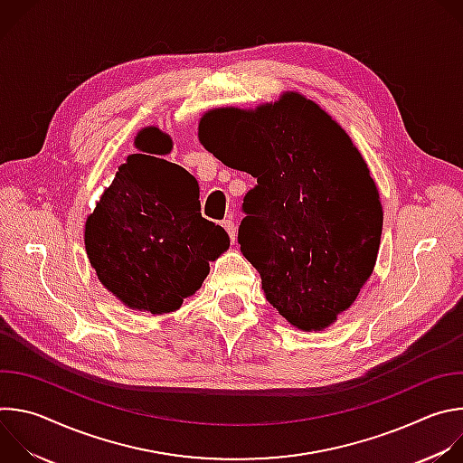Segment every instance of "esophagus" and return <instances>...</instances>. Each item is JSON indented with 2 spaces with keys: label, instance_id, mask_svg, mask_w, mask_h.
I'll return each mask as SVG.
<instances>
[{
  "label": "esophagus",
  "instance_id": "esophagus-1",
  "mask_svg": "<svg viewBox=\"0 0 463 463\" xmlns=\"http://www.w3.org/2000/svg\"><path fill=\"white\" fill-rule=\"evenodd\" d=\"M223 229L227 231V234H229V238H231V241L234 243V240H236V225H234V222H232V218H227V220H223Z\"/></svg>",
  "mask_w": 463,
  "mask_h": 463
}]
</instances>
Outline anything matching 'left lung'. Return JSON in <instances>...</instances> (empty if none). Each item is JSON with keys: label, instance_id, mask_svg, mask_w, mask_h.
<instances>
[{"label": "left lung", "instance_id": "obj_1", "mask_svg": "<svg viewBox=\"0 0 463 463\" xmlns=\"http://www.w3.org/2000/svg\"><path fill=\"white\" fill-rule=\"evenodd\" d=\"M197 136L256 177L238 243L269 304L304 332L335 322L370 279L383 231L377 186L350 136L293 91L256 109H213Z\"/></svg>", "mask_w": 463, "mask_h": 463}]
</instances>
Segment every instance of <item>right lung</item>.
Here are the masks:
<instances>
[{
	"mask_svg": "<svg viewBox=\"0 0 463 463\" xmlns=\"http://www.w3.org/2000/svg\"><path fill=\"white\" fill-rule=\"evenodd\" d=\"M141 154L128 156L86 222V250L99 280L124 306L154 315L181 307L202 288L229 249L223 227L202 216L200 184L175 163L156 156L172 139L156 126L136 137Z\"/></svg>",
	"mask_w": 463,
	"mask_h": 463,
	"instance_id": "1",
	"label": "right lung"
}]
</instances>
